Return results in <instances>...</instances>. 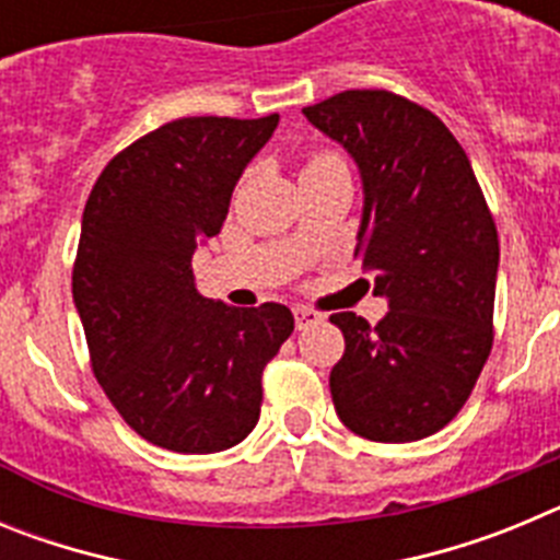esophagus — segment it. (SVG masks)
<instances>
[{"mask_svg": "<svg viewBox=\"0 0 560 560\" xmlns=\"http://www.w3.org/2000/svg\"><path fill=\"white\" fill-rule=\"evenodd\" d=\"M323 319V314H316L314 308H305V305H300V308H294V323H296V330H305L308 325L319 323Z\"/></svg>", "mask_w": 560, "mask_h": 560, "instance_id": "34e87169", "label": "esophagus"}]
</instances>
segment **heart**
Returning <instances> with one entry per match:
<instances>
[{
	"label": "heart",
	"instance_id": "heart-1",
	"mask_svg": "<svg viewBox=\"0 0 560 560\" xmlns=\"http://www.w3.org/2000/svg\"><path fill=\"white\" fill-rule=\"evenodd\" d=\"M339 156H334V153H316V156H311L308 165L303 167V171H314V167H325V165H339Z\"/></svg>",
	"mask_w": 560,
	"mask_h": 560
}]
</instances>
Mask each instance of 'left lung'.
<instances>
[{
    "label": "left lung",
    "mask_w": 560,
    "mask_h": 560,
    "mask_svg": "<svg viewBox=\"0 0 560 560\" xmlns=\"http://www.w3.org/2000/svg\"><path fill=\"white\" fill-rule=\"evenodd\" d=\"M359 167L361 266L387 300L378 325L341 311L330 370L339 420L375 443L440 432L471 395L493 341L499 237L471 162L432 112L381 89L303 108Z\"/></svg>",
    "instance_id": "obj_1"
}]
</instances>
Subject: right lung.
Instances as JSON below:
<instances>
[{"label":"right lung","instance_id":"1","mask_svg":"<svg viewBox=\"0 0 560 560\" xmlns=\"http://www.w3.org/2000/svg\"><path fill=\"white\" fill-rule=\"evenodd\" d=\"M280 117H182L101 173L72 271L101 387L133 432L179 454L237 446L260 418V375L294 330L285 305L232 308L196 285L232 190Z\"/></svg>","mask_w":560,"mask_h":560}]
</instances>
